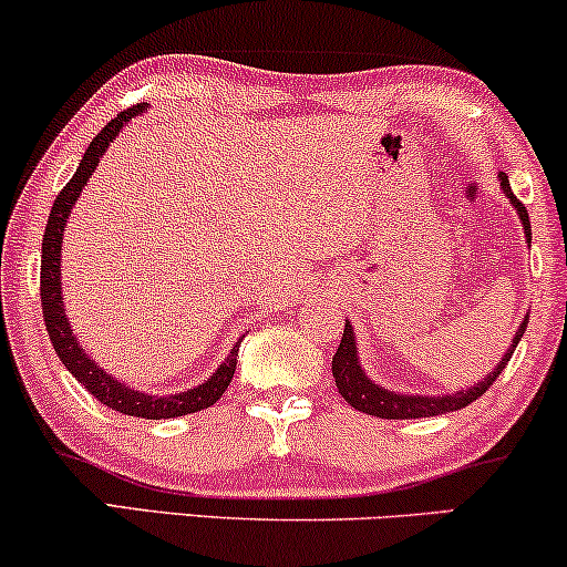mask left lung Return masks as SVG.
I'll use <instances>...</instances> for the list:
<instances>
[{"instance_id":"obj_1","label":"left lung","mask_w":567,"mask_h":567,"mask_svg":"<svg viewBox=\"0 0 567 567\" xmlns=\"http://www.w3.org/2000/svg\"><path fill=\"white\" fill-rule=\"evenodd\" d=\"M499 186L505 192V197L509 199V205L518 209V218L523 223V230H526V241L530 247V220H528V209L523 207V202L515 197L513 188H509V181L505 173H499ZM528 326V316L523 318V323L515 331L513 344L505 352V358L497 362V368L486 375L484 381H478L476 386L457 391V394H439V396H425V394H400V391H389L373 383L365 375V370L360 365L358 358V339H354L352 326L349 320L344 323V333H341V344L337 349L331 360V370L333 379H337L339 394L352 404L354 410L368 412V415L375 417H386V421H410V417H433V415H444V412H454L460 408H467L471 402H476L481 394H486V389L497 381V375L505 370V365L513 358L515 347L523 339Z\"/></svg>"}]
</instances>
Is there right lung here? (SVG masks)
Returning <instances> with one entry per match:
<instances>
[{
    "mask_svg": "<svg viewBox=\"0 0 567 567\" xmlns=\"http://www.w3.org/2000/svg\"><path fill=\"white\" fill-rule=\"evenodd\" d=\"M144 104H136V107L123 110L115 121H110L100 134L94 136V142L89 144L86 155L79 163V171L73 173V178L62 186V192L54 199L52 213H49L47 228H44V244H41V310H44V323L49 341H52L54 352L62 360L70 373L75 375L83 383V389L91 391L102 404L113 408L115 412H123V415L134 417H146V421H163V417H178V415H192V412H199L215 404L223 396V391L228 389L230 379H234L236 370V358H239V344L230 349L226 362H220V368L215 370L213 375L199 386L178 391V394H144V391H136L125 386L113 373L102 370L94 360L83 352L79 339L70 331L65 305H62V284H60V249H62V234H65L68 215L73 209L75 199L86 186L91 173L100 165V157L104 155L110 142L121 134L123 125L131 121V117L142 115Z\"/></svg>",
    "mask_w": 567,
    "mask_h": 567,
    "instance_id": "1",
    "label": "right lung"
}]
</instances>
